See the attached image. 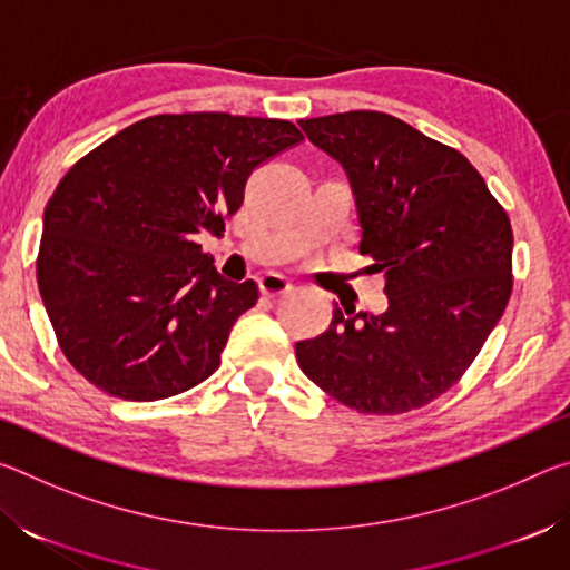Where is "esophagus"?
Here are the masks:
<instances>
[{"instance_id": "1", "label": "esophagus", "mask_w": 570, "mask_h": 570, "mask_svg": "<svg viewBox=\"0 0 570 570\" xmlns=\"http://www.w3.org/2000/svg\"><path fill=\"white\" fill-rule=\"evenodd\" d=\"M258 288H262L264 296H282V294H288L294 292V284L288 282V278L284 274H264L262 278H258Z\"/></svg>"}]
</instances>
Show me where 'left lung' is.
<instances>
[{
  "mask_svg": "<svg viewBox=\"0 0 570 570\" xmlns=\"http://www.w3.org/2000/svg\"><path fill=\"white\" fill-rule=\"evenodd\" d=\"M350 176L370 272L387 312L334 308L296 342L316 387L364 414L420 410L455 384L513 292V228L472 163L377 110L298 120Z\"/></svg>",
  "mask_w": 570,
  "mask_h": 570,
  "instance_id": "left-lung-1",
  "label": "left lung"
}]
</instances>
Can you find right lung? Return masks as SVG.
<instances>
[{
  "label": "right lung",
  "mask_w": 570,
  "mask_h": 570,
  "mask_svg": "<svg viewBox=\"0 0 570 570\" xmlns=\"http://www.w3.org/2000/svg\"><path fill=\"white\" fill-rule=\"evenodd\" d=\"M302 140L288 120L153 115L65 173L45 208L37 284L85 380L153 402L218 370L258 286L226 282L196 236L224 234L250 173Z\"/></svg>",
  "instance_id": "obj_1"
}]
</instances>
